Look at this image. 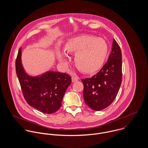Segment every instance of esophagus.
I'll use <instances>...</instances> for the list:
<instances>
[{"label": "esophagus", "instance_id": "esophagus-1", "mask_svg": "<svg viewBox=\"0 0 148 148\" xmlns=\"http://www.w3.org/2000/svg\"><path fill=\"white\" fill-rule=\"evenodd\" d=\"M79 80V77L76 76H75V75H73L72 76V83H74V82H77V80Z\"/></svg>", "mask_w": 148, "mask_h": 148}]
</instances>
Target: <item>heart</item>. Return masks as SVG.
Instances as JSON below:
<instances>
[{
    "instance_id": "heart-1",
    "label": "heart",
    "mask_w": 148,
    "mask_h": 148,
    "mask_svg": "<svg viewBox=\"0 0 148 148\" xmlns=\"http://www.w3.org/2000/svg\"><path fill=\"white\" fill-rule=\"evenodd\" d=\"M108 45L100 38L90 35H80L68 40L64 45L67 53H75V63L77 68L84 73H91L99 69L108 53ZM59 61L66 63L68 56L65 52L56 51Z\"/></svg>"
}]
</instances>
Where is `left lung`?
Returning a JSON list of instances; mask_svg holds the SVG:
<instances>
[{"label": "left lung", "instance_id": "obj_1", "mask_svg": "<svg viewBox=\"0 0 148 148\" xmlns=\"http://www.w3.org/2000/svg\"><path fill=\"white\" fill-rule=\"evenodd\" d=\"M82 80L85 103L92 110H103L113 103L122 81L121 52L114 39L107 63L96 75Z\"/></svg>", "mask_w": 148, "mask_h": 148}]
</instances>
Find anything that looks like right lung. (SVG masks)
Segmentation results:
<instances>
[{"mask_svg": "<svg viewBox=\"0 0 148 148\" xmlns=\"http://www.w3.org/2000/svg\"><path fill=\"white\" fill-rule=\"evenodd\" d=\"M15 65L17 76L27 103L47 114L53 113L59 109L65 91L71 84V77L66 73L52 71L35 76L29 75L21 62V48Z\"/></svg>", "mask_w": 148, "mask_h": 148, "instance_id": "right-lung-1", "label": "right lung"}]
</instances>
